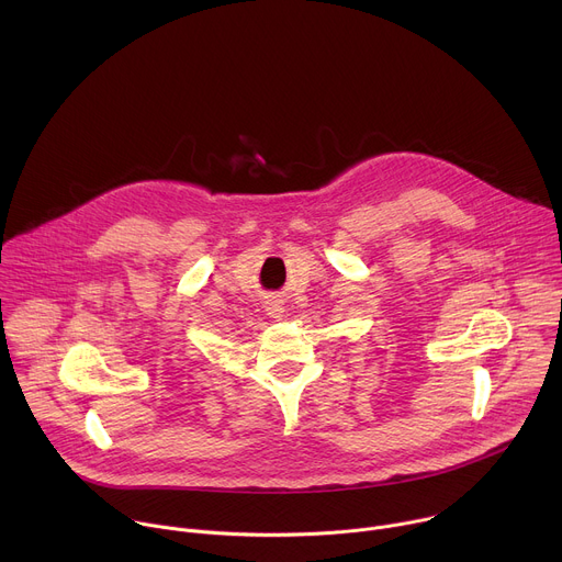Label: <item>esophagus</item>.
Returning a JSON list of instances; mask_svg holds the SVG:
<instances>
[{
    "instance_id": "34e87169",
    "label": "esophagus",
    "mask_w": 562,
    "mask_h": 562,
    "mask_svg": "<svg viewBox=\"0 0 562 562\" xmlns=\"http://www.w3.org/2000/svg\"><path fill=\"white\" fill-rule=\"evenodd\" d=\"M267 311H269L273 317H280V315H282V306H280V304H269Z\"/></svg>"
}]
</instances>
